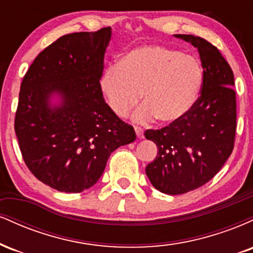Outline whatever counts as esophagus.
<instances>
[{
	"label": "esophagus",
	"mask_w": 253,
	"mask_h": 253,
	"mask_svg": "<svg viewBox=\"0 0 253 253\" xmlns=\"http://www.w3.org/2000/svg\"><path fill=\"white\" fill-rule=\"evenodd\" d=\"M134 130H135V134H136V136H138V138H140V139L144 138V130H143V128H141V127L135 126Z\"/></svg>",
	"instance_id": "obj_1"
}]
</instances>
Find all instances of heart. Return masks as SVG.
I'll return each mask as SVG.
<instances>
[{
	"label": "heart",
	"instance_id": "b5f03b06",
	"mask_svg": "<svg viewBox=\"0 0 253 253\" xmlns=\"http://www.w3.org/2000/svg\"><path fill=\"white\" fill-rule=\"evenodd\" d=\"M202 69L195 58L164 46H141L127 52L118 66H109L101 77V90L109 107L124 118L138 104V123L157 118L172 124L196 102L202 85Z\"/></svg>",
	"mask_w": 253,
	"mask_h": 253
}]
</instances>
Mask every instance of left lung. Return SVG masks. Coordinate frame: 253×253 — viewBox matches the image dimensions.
<instances>
[{"label":"left lung","instance_id":"left-lung-1","mask_svg":"<svg viewBox=\"0 0 253 253\" xmlns=\"http://www.w3.org/2000/svg\"><path fill=\"white\" fill-rule=\"evenodd\" d=\"M197 48L203 69L201 95L181 120L161 129L145 130L158 147L146 175L156 189L179 195L211 181L234 147L237 102L229 64L203 38L175 34Z\"/></svg>","mask_w":253,"mask_h":253}]
</instances>
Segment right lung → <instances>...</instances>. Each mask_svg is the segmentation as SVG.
Instances as JSON below:
<instances>
[{"label": "right lung", "instance_id": "1", "mask_svg": "<svg viewBox=\"0 0 253 253\" xmlns=\"http://www.w3.org/2000/svg\"><path fill=\"white\" fill-rule=\"evenodd\" d=\"M112 28L60 37L40 52L22 80L15 133L31 172L64 193L89 189L110 153L135 132L104 101L100 80ZM54 96L60 102L52 105Z\"/></svg>", "mask_w": 253, "mask_h": 253}]
</instances>
